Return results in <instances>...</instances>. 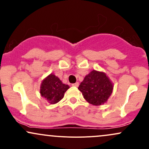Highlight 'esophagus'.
Returning <instances> with one entry per match:
<instances>
[{
  "label": "esophagus",
  "instance_id": "34e87169",
  "mask_svg": "<svg viewBox=\"0 0 149 149\" xmlns=\"http://www.w3.org/2000/svg\"><path fill=\"white\" fill-rule=\"evenodd\" d=\"M78 85H79V83L77 82L76 83H73L72 84V86H75V87H78Z\"/></svg>",
  "mask_w": 149,
  "mask_h": 149
}]
</instances>
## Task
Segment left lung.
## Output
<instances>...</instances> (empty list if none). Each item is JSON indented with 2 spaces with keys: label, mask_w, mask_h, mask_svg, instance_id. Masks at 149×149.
<instances>
[{
  "label": "left lung",
  "mask_w": 149,
  "mask_h": 149,
  "mask_svg": "<svg viewBox=\"0 0 149 149\" xmlns=\"http://www.w3.org/2000/svg\"><path fill=\"white\" fill-rule=\"evenodd\" d=\"M113 85L105 73L93 70L85 77L78 87L88 103L100 106L107 102L112 94Z\"/></svg>",
  "instance_id": "left-lung-1"
}]
</instances>
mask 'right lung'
Returning a JSON list of instances; mask_svg holds the SVG:
<instances>
[{
  "mask_svg": "<svg viewBox=\"0 0 149 149\" xmlns=\"http://www.w3.org/2000/svg\"><path fill=\"white\" fill-rule=\"evenodd\" d=\"M69 88V85L64 84L58 77L51 73L42 81L40 93L49 104H54L62 100Z\"/></svg>",
  "mask_w": 149,
  "mask_h": 149,
  "instance_id": "1",
  "label": "right lung"
}]
</instances>
